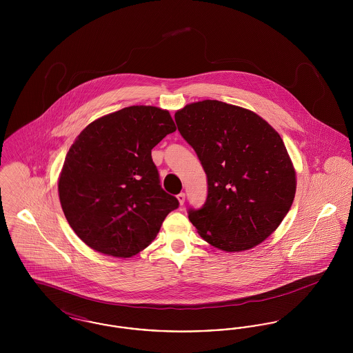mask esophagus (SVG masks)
I'll list each match as a JSON object with an SVG mask.
<instances>
[{
  "mask_svg": "<svg viewBox=\"0 0 353 353\" xmlns=\"http://www.w3.org/2000/svg\"><path fill=\"white\" fill-rule=\"evenodd\" d=\"M177 200L180 202V205H184L185 193H180V194H177Z\"/></svg>",
  "mask_w": 353,
  "mask_h": 353,
  "instance_id": "obj_1",
  "label": "esophagus"
}]
</instances>
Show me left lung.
Here are the masks:
<instances>
[{"mask_svg":"<svg viewBox=\"0 0 353 353\" xmlns=\"http://www.w3.org/2000/svg\"><path fill=\"white\" fill-rule=\"evenodd\" d=\"M174 120L208 177L203 206L188 210L199 234L229 252L263 242L285 219L296 192L282 137L255 112L223 101L188 104Z\"/></svg>","mask_w":353,"mask_h":353,"instance_id":"8db88e82","label":"left lung"}]
</instances>
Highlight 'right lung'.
Instances as JSON below:
<instances>
[{
    "instance_id": "add662e5",
    "label": "right lung",
    "mask_w": 353,
    "mask_h": 353,
    "mask_svg": "<svg viewBox=\"0 0 353 353\" xmlns=\"http://www.w3.org/2000/svg\"><path fill=\"white\" fill-rule=\"evenodd\" d=\"M176 125L167 110L131 105L90 123L70 147L58 180L70 226L97 252L144 250L179 200L160 185L152 148Z\"/></svg>"
}]
</instances>
